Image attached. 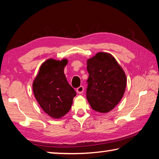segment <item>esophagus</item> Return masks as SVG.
I'll list each match as a JSON object with an SVG mask.
<instances>
[{
	"instance_id": "1",
	"label": "esophagus",
	"mask_w": 159,
	"mask_h": 159,
	"mask_svg": "<svg viewBox=\"0 0 159 159\" xmlns=\"http://www.w3.org/2000/svg\"><path fill=\"white\" fill-rule=\"evenodd\" d=\"M83 91H84V88H83V86H80L79 88H78L76 89V92L79 94H82L83 93Z\"/></svg>"
}]
</instances>
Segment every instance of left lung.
I'll return each mask as SVG.
<instances>
[{
    "instance_id": "1",
    "label": "left lung",
    "mask_w": 159,
    "mask_h": 159,
    "mask_svg": "<svg viewBox=\"0 0 159 159\" xmlns=\"http://www.w3.org/2000/svg\"><path fill=\"white\" fill-rule=\"evenodd\" d=\"M89 74L87 99L93 110L111 111L124 95L127 79L125 71L110 53L99 52L87 60Z\"/></svg>"
}]
</instances>
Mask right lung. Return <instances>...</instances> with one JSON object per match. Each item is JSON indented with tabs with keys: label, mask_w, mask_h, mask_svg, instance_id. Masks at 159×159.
I'll list each match as a JSON object with an SVG mask.
<instances>
[{
	"label": "right lung",
	"mask_w": 159,
	"mask_h": 159,
	"mask_svg": "<svg viewBox=\"0 0 159 159\" xmlns=\"http://www.w3.org/2000/svg\"><path fill=\"white\" fill-rule=\"evenodd\" d=\"M67 63V59H48L40 66L32 85L34 95L39 105L52 118L58 119L65 116L76 95L64 73Z\"/></svg>",
	"instance_id": "obj_1"
}]
</instances>
